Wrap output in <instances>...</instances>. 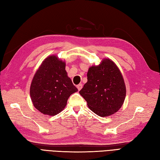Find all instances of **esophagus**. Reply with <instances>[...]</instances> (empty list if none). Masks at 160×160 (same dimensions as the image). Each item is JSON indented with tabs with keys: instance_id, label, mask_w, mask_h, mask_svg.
Returning a JSON list of instances; mask_svg holds the SVG:
<instances>
[{
	"instance_id": "1",
	"label": "esophagus",
	"mask_w": 160,
	"mask_h": 160,
	"mask_svg": "<svg viewBox=\"0 0 160 160\" xmlns=\"http://www.w3.org/2000/svg\"><path fill=\"white\" fill-rule=\"evenodd\" d=\"M82 87H83V85L82 84H79V85H77V89H78V90H81V89L82 88Z\"/></svg>"
}]
</instances>
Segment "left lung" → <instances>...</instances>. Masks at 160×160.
I'll use <instances>...</instances> for the list:
<instances>
[{"label":"left lung","instance_id":"8db88e82","mask_svg":"<svg viewBox=\"0 0 160 160\" xmlns=\"http://www.w3.org/2000/svg\"><path fill=\"white\" fill-rule=\"evenodd\" d=\"M88 81L79 91L89 108L100 117L110 116L121 108L126 89L121 71L110 58L89 68Z\"/></svg>","mask_w":160,"mask_h":160}]
</instances>
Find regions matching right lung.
<instances>
[{
	"label": "right lung",
	"mask_w": 160,
	"mask_h": 160,
	"mask_svg": "<svg viewBox=\"0 0 160 160\" xmlns=\"http://www.w3.org/2000/svg\"><path fill=\"white\" fill-rule=\"evenodd\" d=\"M78 90L66 70V62L56 55L45 58L34 74L30 93L32 103L43 115L54 116L66 106Z\"/></svg>",
	"instance_id": "1"
}]
</instances>
